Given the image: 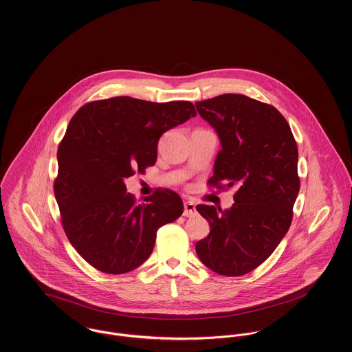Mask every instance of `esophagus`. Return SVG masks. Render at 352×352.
I'll use <instances>...</instances> for the list:
<instances>
[{
  "instance_id": "34e87169",
  "label": "esophagus",
  "mask_w": 352,
  "mask_h": 352,
  "mask_svg": "<svg viewBox=\"0 0 352 352\" xmlns=\"http://www.w3.org/2000/svg\"><path fill=\"white\" fill-rule=\"evenodd\" d=\"M183 215L187 217V218H192V217L196 215V207H195V204L192 201H186L184 203V212H183Z\"/></svg>"
}]
</instances>
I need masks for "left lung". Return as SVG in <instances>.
Listing matches in <instances>:
<instances>
[{
    "label": "left lung",
    "instance_id": "1",
    "mask_svg": "<svg viewBox=\"0 0 352 352\" xmlns=\"http://www.w3.org/2000/svg\"><path fill=\"white\" fill-rule=\"evenodd\" d=\"M195 106L222 144L207 184L236 188L228 210L196 206L210 223L196 253L218 274L243 276L267 259L288 232L300 191L297 144L284 116L253 98L223 94Z\"/></svg>",
    "mask_w": 352,
    "mask_h": 352
}]
</instances>
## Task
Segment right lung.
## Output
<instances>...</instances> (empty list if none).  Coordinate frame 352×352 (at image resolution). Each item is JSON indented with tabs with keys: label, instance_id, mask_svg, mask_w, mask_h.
Returning a JSON list of instances; mask_svg holds the SVG:
<instances>
[{
	"label": "right lung",
	"instance_id": "obj_1",
	"mask_svg": "<svg viewBox=\"0 0 352 352\" xmlns=\"http://www.w3.org/2000/svg\"><path fill=\"white\" fill-rule=\"evenodd\" d=\"M195 116L188 100L114 96L86 103L69 121L54 192L69 243L98 270L138 267L152 254L157 230L183 214L176 192L157 188L137 201L124 180L155 165L161 135Z\"/></svg>",
	"mask_w": 352,
	"mask_h": 352
}]
</instances>
